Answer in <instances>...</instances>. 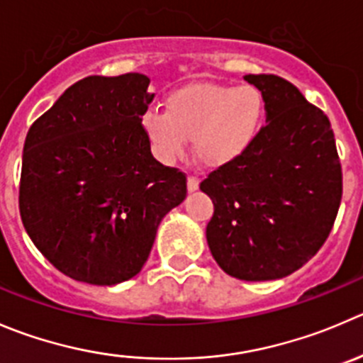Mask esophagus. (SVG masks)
Returning <instances> with one entry per match:
<instances>
[{"label": "esophagus", "mask_w": 363, "mask_h": 363, "mask_svg": "<svg viewBox=\"0 0 363 363\" xmlns=\"http://www.w3.org/2000/svg\"><path fill=\"white\" fill-rule=\"evenodd\" d=\"M199 184H200L199 179L193 177V175H189V177H188V191H196V189H199Z\"/></svg>", "instance_id": "obj_1"}]
</instances>
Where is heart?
I'll return each mask as SVG.
<instances>
[{"label":"heart","instance_id":"heart-1","mask_svg":"<svg viewBox=\"0 0 363 363\" xmlns=\"http://www.w3.org/2000/svg\"><path fill=\"white\" fill-rule=\"evenodd\" d=\"M262 118L264 99L255 86L189 83L164 99V111H147L142 125L161 160L181 156L191 138L196 160L218 168L250 149Z\"/></svg>","mask_w":363,"mask_h":363}]
</instances>
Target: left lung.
<instances>
[{
	"label": "left lung",
	"mask_w": 363,
	"mask_h": 363,
	"mask_svg": "<svg viewBox=\"0 0 363 363\" xmlns=\"http://www.w3.org/2000/svg\"><path fill=\"white\" fill-rule=\"evenodd\" d=\"M266 125L242 156L200 182L214 203L207 245L234 279H284L325 245L342 199V170L328 117L293 83L248 74Z\"/></svg>",
	"instance_id": "obj_1"
}]
</instances>
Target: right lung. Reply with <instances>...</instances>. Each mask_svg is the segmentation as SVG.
Segmentation results:
<instances>
[{"mask_svg":"<svg viewBox=\"0 0 363 363\" xmlns=\"http://www.w3.org/2000/svg\"><path fill=\"white\" fill-rule=\"evenodd\" d=\"M143 74L88 76L33 122L23 149L21 220L63 275L115 286L142 271L186 175L154 160Z\"/></svg>","mask_w":363,"mask_h":363,"instance_id":"add662e5","label":"right lung"}]
</instances>
